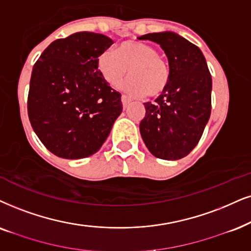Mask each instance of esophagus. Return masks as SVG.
I'll return each mask as SVG.
<instances>
[{
	"label": "esophagus",
	"mask_w": 251,
	"mask_h": 251,
	"mask_svg": "<svg viewBox=\"0 0 251 251\" xmlns=\"http://www.w3.org/2000/svg\"><path fill=\"white\" fill-rule=\"evenodd\" d=\"M131 102V98L128 96H126V95H122V103H123V106L124 109H125L126 106H127V104Z\"/></svg>",
	"instance_id": "obj_1"
}]
</instances>
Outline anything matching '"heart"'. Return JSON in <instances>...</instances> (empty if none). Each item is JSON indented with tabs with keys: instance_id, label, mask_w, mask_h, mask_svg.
<instances>
[{
	"instance_id": "b5f03b06",
	"label": "heart",
	"mask_w": 251,
	"mask_h": 251,
	"mask_svg": "<svg viewBox=\"0 0 251 251\" xmlns=\"http://www.w3.org/2000/svg\"><path fill=\"white\" fill-rule=\"evenodd\" d=\"M98 69L107 83L117 85L127 74L122 88L133 96L156 97L166 90L170 68L157 50L136 40L124 41L115 50H107L98 58Z\"/></svg>"
}]
</instances>
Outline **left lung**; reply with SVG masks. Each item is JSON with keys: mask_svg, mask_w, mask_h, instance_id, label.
<instances>
[{"mask_svg": "<svg viewBox=\"0 0 251 251\" xmlns=\"http://www.w3.org/2000/svg\"><path fill=\"white\" fill-rule=\"evenodd\" d=\"M166 53L170 80L154 103L145 104L140 133L148 151L162 160L186 156L201 140L211 116L212 77L201 50L174 32L139 37Z\"/></svg>", "mask_w": 251, "mask_h": 251, "instance_id": "1", "label": "left lung"}]
</instances>
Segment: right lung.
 <instances>
[{
  "instance_id": "add662e5",
  "label": "right lung",
  "mask_w": 251,
  "mask_h": 251,
  "mask_svg": "<svg viewBox=\"0 0 251 251\" xmlns=\"http://www.w3.org/2000/svg\"><path fill=\"white\" fill-rule=\"evenodd\" d=\"M112 44L103 34L76 32L53 41L34 63L28 119L56 156L76 160L95 154L122 113V95L98 71V56Z\"/></svg>"
}]
</instances>
